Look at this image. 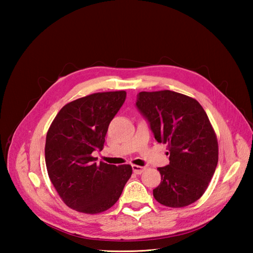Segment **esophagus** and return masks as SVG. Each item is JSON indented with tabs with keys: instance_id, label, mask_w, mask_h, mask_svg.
Instances as JSON below:
<instances>
[{
	"instance_id": "1",
	"label": "esophagus",
	"mask_w": 253,
	"mask_h": 253,
	"mask_svg": "<svg viewBox=\"0 0 253 253\" xmlns=\"http://www.w3.org/2000/svg\"><path fill=\"white\" fill-rule=\"evenodd\" d=\"M132 170L135 174L140 175L144 171V168H141V166H139V165H132Z\"/></svg>"
}]
</instances>
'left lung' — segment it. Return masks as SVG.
<instances>
[{
    "mask_svg": "<svg viewBox=\"0 0 253 253\" xmlns=\"http://www.w3.org/2000/svg\"><path fill=\"white\" fill-rule=\"evenodd\" d=\"M136 106L155 140L168 144L169 164L159 168L161 184L153 189L159 203L182 208L207 190L218 161L215 131L195 99L170 90L139 92Z\"/></svg>",
    "mask_w": 253,
    "mask_h": 253,
    "instance_id": "left-lung-1",
    "label": "left lung"
}]
</instances>
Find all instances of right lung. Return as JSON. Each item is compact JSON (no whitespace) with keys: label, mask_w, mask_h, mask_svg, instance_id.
<instances>
[{"label":"right lung","mask_w":253,"mask_h":253,"mask_svg":"<svg viewBox=\"0 0 253 253\" xmlns=\"http://www.w3.org/2000/svg\"><path fill=\"white\" fill-rule=\"evenodd\" d=\"M126 99L125 91L98 92L69 102L57 113L46 133L47 174L67 207L96 214L120 199L130 178V165L96 164L111 121Z\"/></svg>","instance_id":"add662e5"}]
</instances>
